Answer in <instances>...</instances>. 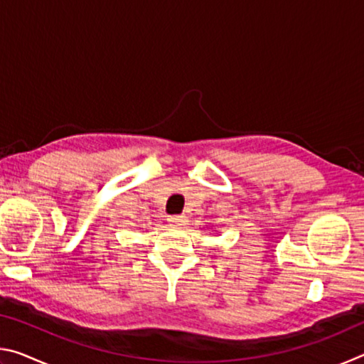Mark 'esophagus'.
<instances>
[{
	"label": "esophagus",
	"mask_w": 364,
	"mask_h": 364,
	"mask_svg": "<svg viewBox=\"0 0 364 364\" xmlns=\"http://www.w3.org/2000/svg\"><path fill=\"white\" fill-rule=\"evenodd\" d=\"M167 220L171 226H183L186 223V217H184V215H171Z\"/></svg>",
	"instance_id": "34e87169"
}]
</instances>
